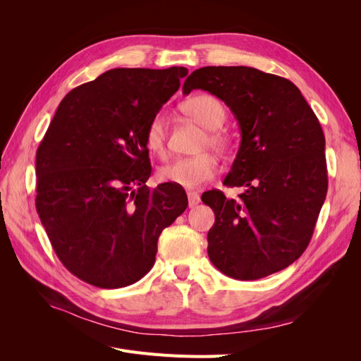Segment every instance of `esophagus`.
<instances>
[{
	"mask_svg": "<svg viewBox=\"0 0 361 361\" xmlns=\"http://www.w3.org/2000/svg\"><path fill=\"white\" fill-rule=\"evenodd\" d=\"M200 203V195L194 191H188V204L190 207H195Z\"/></svg>",
	"mask_w": 361,
	"mask_h": 361,
	"instance_id": "obj_1",
	"label": "esophagus"
}]
</instances>
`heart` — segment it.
<instances>
[{"instance_id": "heart-1", "label": "heart", "mask_w": 361, "mask_h": 361, "mask_svg": "<svg viewBox=\"0 0 361 361\" xmlns=\"http://www.w3.org/2000/svg\"><path fill=\"white\" fill-rule=\"evenodd\" d=\"M182 111L194 122L207 129L203 146H211L218 152H227L231 140L220 129L226 122V108L212 94H195L182 104ZM146 145L152 154L162 158L167 154V120L162 113H157L146 126ZM218 170L214 155L202 154L191 158H178L158 170L162 182L179 185L182 188H197L211 180Z\"/></svg>"}]
</instances>
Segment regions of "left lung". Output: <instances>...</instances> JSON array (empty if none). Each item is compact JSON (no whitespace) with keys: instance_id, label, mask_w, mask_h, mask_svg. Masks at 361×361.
<instances>
[{"instance_id":"left-lung-1","label":"left lung","mask_w":361,"mask_h":361,"mask_svg":"<svg viewBox=\"0 0 361 361\" xmlns=\"http://www.w3.org/2000/svg\"><path fill=\"white\" fill-rule=\"evenodd\" d=\"M195 89L220 97L241 130L224 185L244 192L202 195L215 214L207 255L236 280L274 274L307 248L329 188L319 120L297 85L255 68H200L182 87L183 94Z\"/></svg>"}]
</instances>
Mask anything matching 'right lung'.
<instances>
[{"mask_svg": "<svg viewBox=\"0 0 361 361\" xmlns=\"http://www.w3.org/2000/svg\"><path fill=\"white\" fill-rule=\"evenodd\" d=\"M187 68H118L71 90L36 154V209L56 255L89 285L116 289L145 277L158 238L187 209L174 183L146 187V126L178 92Z\"/></svg>", "mask_w": 361, "mask_h": 361, "instance_id": "1", "label": "right lung"}]
</instances>
